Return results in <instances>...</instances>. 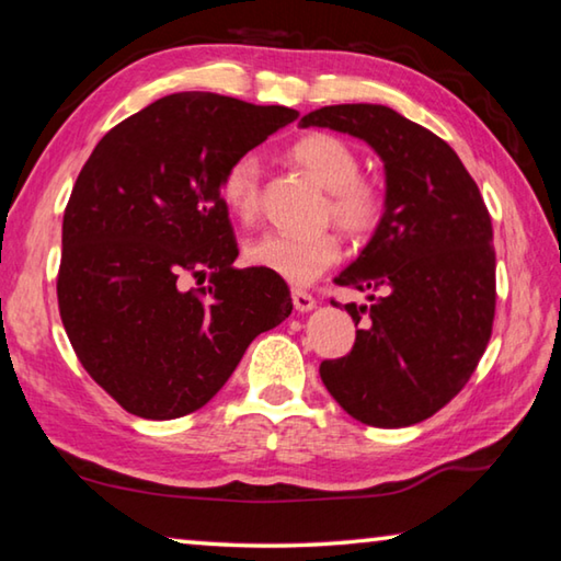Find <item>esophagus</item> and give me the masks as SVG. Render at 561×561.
<instances>
[{
  "instance_id": "1",
  "label": "esophagus",
  "mask_w": 561,
  "mask_h": 561,
  "mask_svg": "<svg viewBox=\"0 0 561 561\" xmlns=\"http://www.w3.org/2000/svg\"><path fill=\"white\" fill-rule=\"evenodd\" d=\"M291 301H294V309H297V311H311L317 307V299L304 289H291Z\"/></svg>"
}]
</instances>
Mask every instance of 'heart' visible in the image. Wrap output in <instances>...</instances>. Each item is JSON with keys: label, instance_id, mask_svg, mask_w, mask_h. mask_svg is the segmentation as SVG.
<instances>
[{"label": "heart", "instance_id": "b5f03b06", "mask_svg": "<svg viewBox=\"0 0 561 561\" xmlns=\"http://www.w3.org/2000/svg\"><path fill=\"white\" fill-rule=\"evenodd\" d=\"M287 158L327 190L324 213L351 237L374 234L383 222L386 195L374 180L360 175V158L344 138L324 130L304 133L287 148ZM220 195L234 217L252 222L260 213V163L240 156L227 165ZM254 267L277 274L289 284H311L341 257L334 232L309 237L267 232L247 247Z\"/></svg>", "mask_w": 561, "mask_h": 561}]
</instances>
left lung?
Segmentation results:
<instances>
[{"mask_svg":"<svg viewBox=\"0 0 561 561\" xmlns=\"http://www.w3.org/2000/svg\"><path fill=\"white\" fill-rule=\"evenodd\" d=\"M319 126L366 140L386 168V215L341 287L371 291L354 348L321 360L327 391L376 428H405L450 403L470 381L495 321V247L478 185L428 128L378 103L307 113ZM336 304V301H334Z\"/></svg>","mask_w":561,"mask_h":561,"instance_id":"left-lung-1","label":"left lung"}]
</instances>
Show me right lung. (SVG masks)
<instances>
[{
  "instance_id": "1",
  "label": "right lung",
  "mask_w": 561,
  "mask_h": 561,
  "mask_svg": "<svg viewBox=\"0 0 561 561\" xmlns=\"http://www.w3.org/2000/svg\"><path fill=\"white\" fill-rule=\"evenodd\" d=\"M297 116L173 93L111 128L81 168L64 210L59 314L81 366L128 413L170 421L203 408L252 339L291 314L282 277L232 264L220 183Z\"/></svg>"
}]
</instances>
